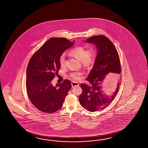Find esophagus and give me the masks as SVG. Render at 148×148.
I'll list each match as a JSON object with an SVG mask.
<instances>
[{
  "label": "esophagus",
  "mask_w": 148,
  "mask_h": 148,
  "mask_svg": "<svg viewBox=\"0 0 148 148\" xmlns=\"http://www.w3.org/2000/svg\"><path fill=\"white\" fill-rule=\"evenodd\" d=\"M79 84L77 83V82H73L72 83H71V86H72V87L73 88V87H75V86H79Z\"/></svg>",
  "instance_id": "obj_1"
}]
</instances>
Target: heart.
I'll list each match as a JSON object with an SVG mask.
<instances>
[{"mask_svg":"<svg viewBox=\"0 0 148 148\" xmlns=\"http://www.w3.org/2000/svg\"><path fill=\"white\" fill-rule=\"evenodd\" d=\"M69 54L71 56L80 61L82 66L89 67L94 62L95 60V52L93 49L89 48L87 50L82 46H77L71 49L69 51ZM60 66L61 68L65 66V56L64 54H61L59 60ZM82 75V72L78 71L71 73L70 77L71 78L77 80L79 79L80 75Z\"/></svg>","mask_w":148,"mask_h":148,"instance_id":"heart-1","label":"heart"}]
</instances>
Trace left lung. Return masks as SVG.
Masks as SVG:
<instances>
[{
    "mask_svg": "<svg viewBox=\"0 0 148 148\" xmlns=\"http://www.w3.org/2000/svg\"><path fill=\"white\" fill-rule=\"evenodd\" d=\"M87 42L94 43L98 49L94 65L87 80L89 85L81 84L82 93L79 96L82 107L89 112L101 110L113 101L119 91L120 83L113 95L108 97L103 94L101 84L109 73H121L120 57L116 49L105 35H95L87 39Z\"/></svg>",
    "mask_w": 148,
    "mask_h": 148,
    "instance_id": "left-lung-1",
    "label": "left lung"
}]
</instances>
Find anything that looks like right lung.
<instances>
[{
    "label": "right lung",
    "mask_w": 148,
    "mask_h": 148,
    "mask_svg": "<svg viewBox=\"0 0 148 148\" xmlns=\"http://www.w3.org/2000/svg\"><path fill=\"white\" fill-rule=\"evenodd\" d=\"M74 42L66 38H51L29 61L26 78L27 94L32 104L41 112L52 113L60 110L71 88L69 80H64L56 87L52 81L60 69V56Z\"/></svg>",
    "instance_id": "obj_1"
}]
</instances>
